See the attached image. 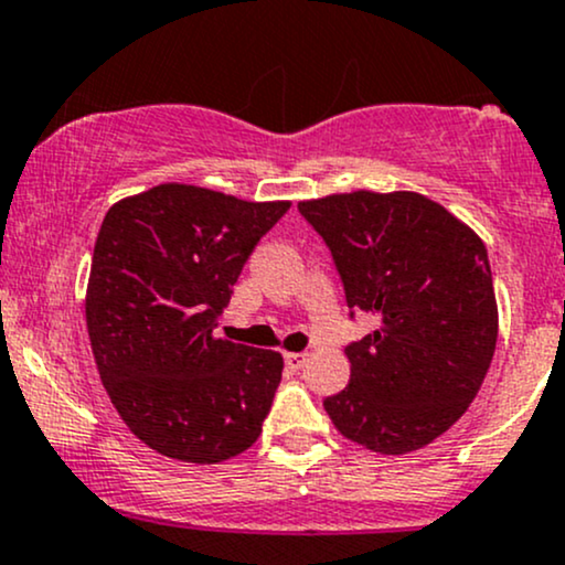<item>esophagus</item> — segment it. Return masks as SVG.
Here are the masks:
<instances>
[{
	"mask_svg": "<svg viewBox=\"0 0 565 565\" xmlns=\"http://www.w3.org/2000/svg\"><path fill=\"white\" fill-rule=\"evenodd\" d=\"M284 361H287L289 369H302L305 361H308V353H284Z\"/></svg>",
	"mask_w": 565,
	"mask_h": 565,
	"instance_id": "34e87169",
	"label": "esophagus"
}]
</instances>
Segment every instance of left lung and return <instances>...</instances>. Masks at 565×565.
I'll list each match as a JSON object with an SVG mask.
<instances>
[{"instance_id":"left-lung-1","label":"left lung","mask_w":565,"mask_h":565,"mask_svg":"<svg viewBox=\"0 0 565 565\" xmlns=\"http://www.w3.org/2000/svg\"><path fill=\"white\" fill-rule=\"evenodd\" d=\"M355 310L380 327L350 342V382L323 408L380 454L423 449L468 412L497 348V300L481 238L427 196L334 193L300 201Z\"/></svg>"}]
</instances>
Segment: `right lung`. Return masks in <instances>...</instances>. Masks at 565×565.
Instances as JSON below:
<instances>
[{
  "label": "right lung",
  "instance_id": "add662e5",
  "mask_svg": "<svg viewBox=\"0 0 565 565\" xmlns=\"http://www.w3.org/2000/svg\"><path fill=\"white\" fill-rule=\"evenodd\" d=\"M289 201L164 183L108 210L87 284V332L111 404L142 444L215 465L263 433L284 359L217 340L252 249Z\"/></svg>",
  "mask_w": 565,
  "mask_h": 565
}]
</instances>
